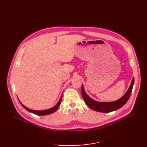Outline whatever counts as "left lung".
Segmentation results:
<instances>
[{
	"mask_svg": "<svg viewBox=\"0 0 147 147\" xmlns=\"http://www.w3.org/2000/svg\"><path fill=\"white\" fill-rule=\"evenodd\" d=\"M134 83V78H133L131 85L129 88L126 94H124L121 98H120L118 100H116L115 102H99L94 100L93 99H91L90 97L86 94V92H84L83 84L82 86V94L84 102H85L86 104L89 107L95 111H97V112L109 113L122 107L126 103L131 94Z\"/></svg>",
	"mask_w": 147,
	"mask_h": 147,
	"instance_id": "obj_1",
	"label": "left lung"
}]
</instances>
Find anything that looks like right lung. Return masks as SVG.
<instances>
[{
    "label": "right lung",
    "mask_w": 147,
    "mask_h": 147,
    "mask_svg": "<svg viewBox=\"0 0 147 147\" xmlns=\"http://www.w3.org/2000/svg\"><path fill=\"white\" fill-rule=\"evenodd\" d=\"M61 99H62V96L61 97V99L59 100V101L58 102V103H57L54 107H53L51 109H48V110H42V111H37V110H31V109H29L28 108L26 107H25L24 105H23V104H22L21 103V104L22 105V106L23 107L26 109L28 111H29V112L32 113L34 114H35V115H40V116H43V115H49V114H51L53 113H54L55 111L59 108V107L61 104Z\"/></svg>",
    "instance_id": "right-lung-1"
}]
</instances>
